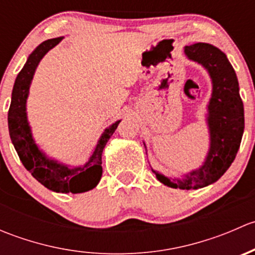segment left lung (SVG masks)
<instances>
[{
    "mask_svg": "<svg viewBox=\"0 0 255 255\" xmlns=\"http://www.w3.org/2000/svg\"><path fill=\"white\" fill-rule=\"evenodd\" d=\"M184 51L187 59L201 64L212 80V95L207 106L210 149L204 164L185 174L182 179L166 177L151 170L161 184L173 189L190 190L216 182L233 163L244 132V107L239 96L237 75L223 51L208 43L186 45Z\"/></svg>",
    "mask_w": 255,
    "mask_h": 255,
    "instance_id": "8db88e82",
    "label": "left lung"
}]
</instances>
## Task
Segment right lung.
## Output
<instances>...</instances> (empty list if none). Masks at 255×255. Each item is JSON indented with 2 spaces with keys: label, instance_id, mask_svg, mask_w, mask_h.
I'll list each match as a JSON object with an SVG mask.
<instances>
[{
  "label": "right lung",
  "instance_id": "add662e5",
  "mask_svg": "<svg viewBox=\"0 0 255 255\" xmlns=\"http://www.w3.org/2000/svg\"><path fill=\"white\" fill-rule=\"evenodd\" d=\"M61 39L63 38L59 37L45 40L28 56L24 66L17 75L12 90L11 106L8 110V130L20 161L34 179L51 191L61 194H80L92 190L99 184L102 176V151L118 127L121 120L105 129L89 161L82 166L70 168L65 164L59 163L47 156V154L43 153L35 144L27 120V99L29 86L39 61L51 48L59 44Z\"/></svg>",
  "mask_w": 255,
  "mask_h": 255
}]
</instances>
